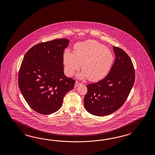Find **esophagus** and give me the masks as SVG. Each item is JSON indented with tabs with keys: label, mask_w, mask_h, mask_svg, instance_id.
<instances>
[{
	"label": "esophagus",
	"mask_w": 155,
	"mask_h": 155,
	"mask_svg": "<svg viewBox=\"0 0 155 155\" xmlns=\"http://www.w3.org/2000/svg\"><path fill=\"white\" fill-rule=\"evenodd\" d=\"M81 84V83H79L78 81H76L75 82V87H79V85H80Z\"/></svg>",
	"instance_id": "34e87169"
}]
</instances>
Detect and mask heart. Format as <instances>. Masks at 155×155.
<instances>
[{
    "mask_svg": "<svg viewBox=\"0 0 155 155\" xmlns=\"http://www.w3.org/2000/svg\"><path fill=\"white\" fill-rule=\"evenodd\" d=\"M114 61L111 50L94 40H87L76 44L74 53L66 50L63 54L65 71L72 76L79 69L83 71L78 75L79 79L97 81L108 75Z\"/></svg>",
    "mask_w": 155,
    "mask_h": 155,
    "instance_id": "heart-1",
    "label": "heart"
}]
</instances>
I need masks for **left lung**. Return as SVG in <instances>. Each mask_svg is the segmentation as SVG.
Here are the masks:
<instances>
[{
    "instance_id": "8db88e82",
    "label": "left lung",
    "mask_w": 155,
    "mask_h": 155,
    "mask_svg": "<svg viewBox=\"0 0 155 155\" xmlns=\"http://www.w3.org/2000/svg\"><path fill=\"white\" fill-rule=\"evenodd\" d=\"M115 58L104 79L87 85L84 107L97 116H105L117 110L125 102L135 79L132 62L126 52L113 46Z\"/></svg>"
}]
</instances>
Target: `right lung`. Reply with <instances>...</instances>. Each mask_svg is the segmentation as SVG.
Returning a JSON list of instances; mask_svg holds the SVG:
<instances>
[{
  "mask_svg": "<svg viewBox=\"0 0 155 155\" xmlns=\"http://www.w3.org/2000/svg\"><path fill=\"white\" fill-rule=\"evenodd\" d=\"M70 41L56 39L38 43L25 54L18 75V85L29 107L42 114L57 112L75 80L64 72L63 54Z\"/></svg>",
  "mask_w": 155,
  "mask_h": 155,
  "instance_id": "1",
  "label": "right lung"
}]
</instances>
